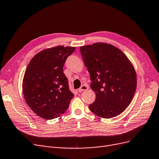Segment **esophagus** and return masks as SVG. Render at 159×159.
I'll return each mask as SVG.
<instances>
[{"label": "esophagus", "instance_id": "34e87169", "mask_svg": "<svg viewBox=\"0 0 159 159\" xmlns=\"http://www.w3.org/2000/svg\"><path fill=\"white\" fill-rule=\"evenodd\" d=\"M88 89V87L87 85H82V86H80V88H79L78 89V92H84L85 90H87V89Z\"/></svg>", "mask_w": 159, "mask_h": 159}]
</instances>
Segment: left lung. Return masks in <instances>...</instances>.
Segmentation results:
<instances>
[{
	"label": "left lung",
	"mask_w": 159,
	"mask_h": 159,
	"mask_svg": "<svg viewBox=\"0 0 159 159\" xmlns=\"http://www.w3.org/2000/svg\"><path fill=\"white\" fill-rule=\"evenodd\" d=\"M80 51L90 74V87L96 93L89 110L103 118L118 116L129 106L136 91L133 65L121 51L110 44L82 46Z\"/></svg>",
	"instance_id": "8db88e82"
}]
</instances>
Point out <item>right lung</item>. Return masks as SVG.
Segmentation results:
<instances>
[{
    "label": "right lung",
    "mask_w": 159,
    "mask_h": 159,
    "mask_svg": "<svg viewBox=\"0 0 159 159\" xmlns=\"http://www.w3.org/2000/svg\"><path fill=\"white\" fill-rule=\"evenodd\" d=\"M75 47L57 46L39 52L26 67L23 92L33 112L46 120L63 114L74 97L63 67Z\"/></svg>",
    "instance_id": "right-lung-1"
}]
</instances>
